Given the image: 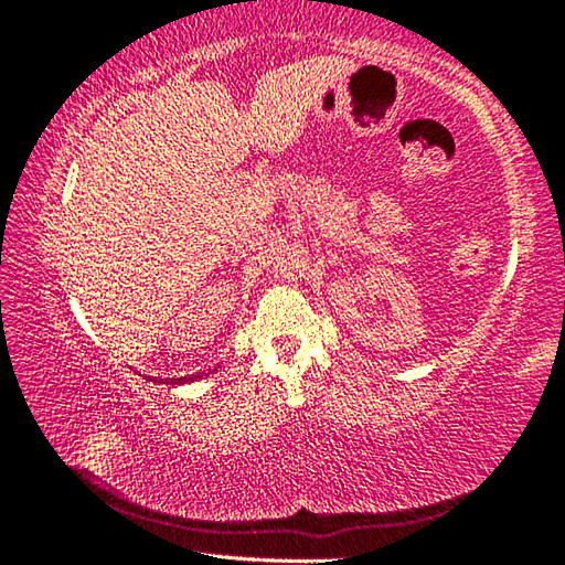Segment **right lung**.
<instances>
[{
    "label": "right lung",
    "instance_id": "obj_1",
    "mask_svg": "<svg viewBox=\"0 0 565 565\" xmlns=\"http://www.w3.org/2000/svg\"><path fill=\"white\" fill-rule=\"evenodd\" d=\"M196 379H202V376H194V374H191V376H181V379H171V384H189V381H196Z\"/></svg>",
    "mask_w": 565,
    "mask_h": 565
}]
</instances>
